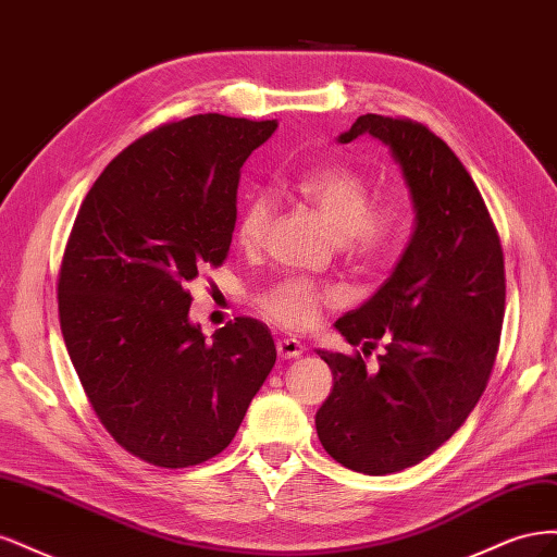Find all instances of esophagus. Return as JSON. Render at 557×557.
Listing matches in <instances>:
<instances>
[{"label":"esophagus","mask_w":557,"mask_h":557,"mask_svg":"<svg viewBox=\"0 0 557 557\" xmlns=\"http://www.w3.org/2000/svg\"><path fill=\"white\" fill-rule=\"evenodd\" d=\"M276 350H278V356L283 360H290V358H299L307 348H305V344H299L297 339H278Z\"/></svg>","instance_id":"esophagus-1"}]
</instances>
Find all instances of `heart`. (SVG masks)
Segmentation results:
<instances>
[{"label": "heart", "mask_w": 557, "mask_h": 557, "mask_svg": "<svg viewBox=\"0 0 557 557\" xmlns=\"http://www.w3.org/2000/svg\"><path fill=\"white\" fill-rule=\"evenodd\" d=\"M293 190L318 213L334 239L344 242L364 260H381L393 250L399 234V213L393 207H372L367 181L344 164H313L299 172ZM272 218V199L252 195L234 225V237L242 248H258ZM342 299L332 285H318L305 278H285L260 297L262 311L290 330H307L320 318L325 305Z\"/></svg>", "instance_id": "obj_1"}]
</instances>
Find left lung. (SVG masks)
<instances>
[{
    "label": "left lung",
    "mask_w": 557,
    "mask_h": 557,
    "mask_svg": "<svg viewBox=\"0 0 557 557\" xmlns=\"http://www.w3.org/2000/svg\"><path fill=\"white\" fill-rule=\"evenodd\" d=\"M391 148L416 223L393 274L334 323L362 356L315 350L334 376L315 432L336 462L369 476L418 465L458 432L491 379L504 320V256L476 183L458 156L409 117L360 115L336 137Z\"/></svg>",
    "instance_id": "left-lung-1"
}]
</instances>
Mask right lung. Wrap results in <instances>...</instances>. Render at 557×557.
I'll list each match as a JSON object with an SVG mask.
<instances>
[{
    "instance_id": "1",
    "label": "right lung",
    "mask_w": 557,
    "mask_h": 557,
    "mask_svg": "<svg viewBox=\"0 0 557 557\" xmlns=\"http://www.w3.org/2000/svg\"><path fill=\"white\" fill-rule=\"evenodd\" d=\"M276 127L221 113L164 125L78 209L58 283L64 346L102 425L150 465L225 450L276 362L260 320L207 336L188 315V283L230 250L242 166Z\"/></svg>"
}]
</instances>
